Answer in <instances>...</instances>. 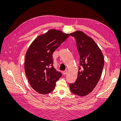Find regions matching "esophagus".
I'll return each mask as SVG.
<instances>
[{"mask_svg":"<svg viewBox=\"0 0 121 121\" xmlns=\"http://www.w3.org/2000/svg\"><path fill=\"white\" fill-rule=\"evenodd\" d=\"M67 73H68V70H67V69H65V71H63V72L64 75H66L67 74Z\"/></svg>","mask_w":121,"mask_h":121,"instance_id":"obj_1","label":"esophagus"}]
</instances>
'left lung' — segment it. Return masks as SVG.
I'll use <instances>...</instances> for the list:
<instances>
[{
  "label": "left lung",
  "instance_id": "left-lung-1",
  "mask_svg": "<svg viewBox=\"0 0 121 121\" xmlns=\"http://www.w3.org/2000/svg\"><path fill=\"white\" fill-rule=\"evenodd\" d=\"M76 40L80 56V66L76 81L69 84V89L75 95L84 96L96 87L102 74L104 58L100 49L94 40L82 31L70 34Z\"/></svg>",
  "mask_w": 121,
  "mask_h": 121
}]
</instances>
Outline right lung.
Listing matches in <instances>:
<instances>
[{
	"label": "right lung",
	"instance_id": "right-lung-1",
	"mask_svg": "<svg viewBox=\"0 0 121 121\" xmlns=\"http://www.w3.org/2000/svg\"><path fill=\"white\" fill-rule=\"evenodd\" d=\"M69 34L51 29L38 36L28 48L24 69L31 86L41 94L50 93L61 76L53 67L52 54Z\"/></svg>",
	"mask_w": 121,
	"mask_h": 121
}]
</instances>
